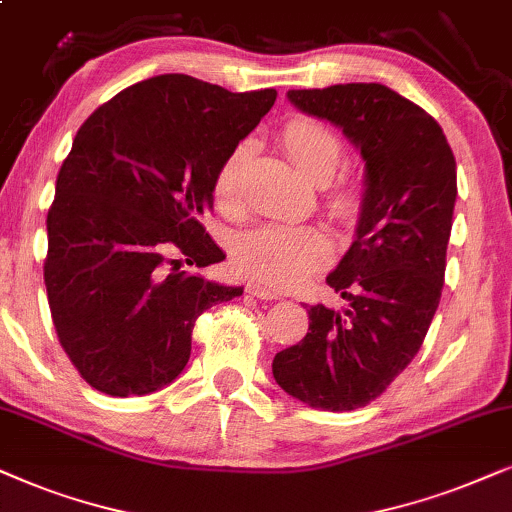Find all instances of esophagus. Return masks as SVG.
<instances>
[{
	"label": "esophagus",
	"mask_w": 512,
	"mask_h": 512,
	"mask_svg": "<svg viewBox=\"0 0 512 512\" xmlns=\"http://www.w3.org/2000/svg\"><path fill=\"white\" fill-rule=\"evenodd\" d=\"M245 292L257 299H278V292H274L271 288H264V285H260V283L245 285Z\"/></svg>",
	"instance_id": "esophagus-1"
}]
</instances>
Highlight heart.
I'll return each mask as SVG.
<instances>
[{
	"instance_id": "1",
	"label": "heart",
	"mask_w": 512,
	"mask_h": 512,
	"mask_svg": "<svg viewBox=\"0 0 512 512\" xmlns=\"http://www.w3.org/2000/svg\"><path fill=\"white\" fill-rule=\"evenodd\" d=\"M281 142L292 163L311 182L330 180L342 166L344 145L339 135L323 121L297 117L281 128ZM252 142L241 140L224 154L213 177V196L220 206H231L241 189L245 161L250 159ZM337 208L349 210L353 194L337 196ZM332 245L325 231L316 227H288V224H264L238 236L234 245V264L241 274L274 288H292L316 271L327 257Z\"/></svg>"
}]
</instances>
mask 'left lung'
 <instances>
[{
    "instance_id": "left-lung-1",
    "label": "left lung",
    "mask_w": 512,
    "mask_h": 512,
    "mask_svg": "<svg viewBox=\"0 0 512 512\" xmlns=\"http://www.w3.org/2000/svg\"><path fill=\"white\" fill-rule=\"evenodd\" d=\"M309 117L342 128L365 161L356 241L327 276L346 302L316 304L302 342L276 353L274 379L327 412L372 403L424 344L445 281L456 161L431 114L381 84L288 91Z\"/></svg>"
}]
</instances>
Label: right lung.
Returning <instances> with one entry per match:
<instances>
[{
    "mask_svg": "<svg viewBox=\"0 0 512 512\" xmlns=\"http://www.w3.org/2000/svg\"><path fill=\"white\" fill-rule=\"evenodd\" d=\"M159 74L114 95L77 131L46 217L44 283L60 346L100 393L168 386L189 363L196 318L243 295L182 264L224 260L199 217L215 170L276 102Z\"/></svg>",
    "mask_w": 512,
    "mask_h": 512,
    "instance_id": "obj_1",
    "label": "right lung"
}]
</instances>
